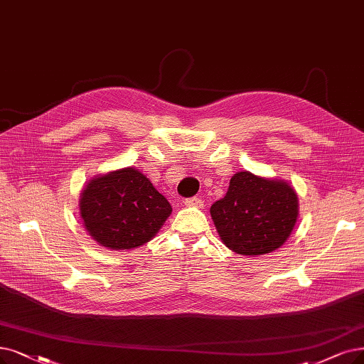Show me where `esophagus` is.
<instances>
[{
	"instance_id": "34e87169",
	"label": "esophagus",
	"mask_w": 364,
	"mask_h": 364,
	"mask_svg": "<svg viewBox=\"0 0 364 364\" xmlns=\"http://www.w3.org/2000/svg\"><path fill=\"white\" fill-rule=\"evenodd\" d=\"M185 206H190V208H203V200L198 198V197L186 198V200H185Z\"/></svg>"
}]
</instances>
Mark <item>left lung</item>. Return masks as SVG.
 Here are the masks:
<instances>
[{
	"label": "left lung",
	"mask_w": 364,
	"mask_h": 364,
	"mask_svg": "<svg viewBox=\"0 0 364 364\" xmlns=\"http://www.w3.org/2000/svg\"><path fill=\"white\" fill-rule=\"evenodd\" d=\"M213 224L228 250L264 255L287 242L299 216L294 188L281 179L237 171L224 198L210 208Z\"/></svg>",
	"instance_id": "left-lung-1"
}]
</instances>
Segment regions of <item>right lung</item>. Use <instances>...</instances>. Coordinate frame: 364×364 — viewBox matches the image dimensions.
<instances>
[{"mask_svg": "<svg viewBox=\"0 0 364 364\" xmlns=\"http://www.w3.org/2000/svg\"><path fill=\"white\" fill-rule=\"evenodd\" d=\"M79 209L90 236L113 251L149 242L171 213L167 198L134 167L91 179L82 190Z\"/></svg>", "mask_w": 364, "mask_h": 364, "instance_id": "1", "label": "right lung"}]
</instances>
